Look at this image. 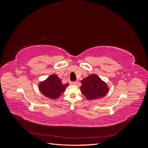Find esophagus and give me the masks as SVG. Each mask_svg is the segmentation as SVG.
Returning <instances> with one entry per match:
<instances>
[{
	"mask_svg": "<svg viewBox=\"0 0 148 148\" xmlns=\"http://www.w3.org/2000/svg\"><path fill=\"white\" fill-rule=\"evenodd\" d=\"M78 83L77 82H70L71 85H77Z\"/></svg>",
	"mask_w": 148,
	"mask_h": 148,
	"instance_id": "34e87169",
	"label": "esophagus"
}]
</instances>
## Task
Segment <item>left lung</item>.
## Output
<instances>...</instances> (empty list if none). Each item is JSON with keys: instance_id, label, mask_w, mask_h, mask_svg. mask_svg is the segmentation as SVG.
<instances>
[{"instance_id": "left-lung-1", "label": "left lung", "mask_w": 148, "mask_h": 148, "mask_svg": "<svg viewBox=\"0 0 148 148\" xmlns=\"http://www.w3.org/2000/svg\"><path fill=\"white\" fill-rule=\"evenodd\" d=\"M81 83L80 90L88 100L102 99L109 91L107 84L96 74L89 75L83 79Z\"/></svg>"}]
</instances>
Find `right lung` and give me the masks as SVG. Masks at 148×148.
<instances>
[{
  "label": "right lung",
  "instance_id": "add662e5",
  "mask_svg": "<svg viewBox=\"0 0 148 148\" xmlns=\"http://www.w3.org/2000/svg\"><path fill=\"white\" fill-rule=\"evenodd\" d=\"M69 83L63 84L60 78L56 74H52L39 84V90L42 95L51 99H56L61 96Z\"/></svg>",
  "mask_w": 148,
  "mask_h": 148
}]
</instances>
